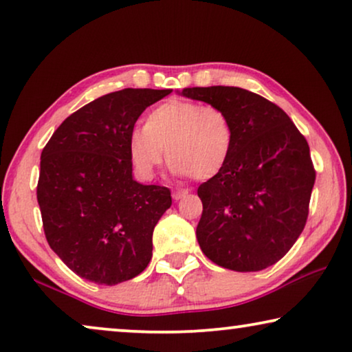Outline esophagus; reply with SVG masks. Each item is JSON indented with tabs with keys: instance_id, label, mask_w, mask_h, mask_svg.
Wrapping results in <instances>:
<instances>
[{
	"instance_id": "34e87169",
	"label": "esophagus",
	"mask_w": 352,
	"mask_h": 352,
	"mask_svg": "<svg viewBox=\"0 0 352 352\" xmlns=\"http://www.w3.org/2000/svg\"><path fill=\"white\" fill-rule=\"evenodd\" d=\"M186 195H188V190H185V188H178V190L172 191V197H174L175 201L182 199V197H185Z\"/></svg>"
}]
</instances>
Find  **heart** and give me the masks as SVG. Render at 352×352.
<instances>
[{
	"instance_id": "heart-1",
	"label": "heart",
	"mask_w": 352,
	"mask_h": 352,
	"mask_svg": "<svg viewBox=\"0 0 352 352\" xmlns=\"http://www.w3.org/2000/svg\"><path fill=\"white\" fill-rule=\"evenodd\" d=\"M234 145L231 121L219 107L170 98L148 113L145 127L127 137V156L142 180H151L167 157L175 175L195 180L220 174Z\"/></svg>"
}]
</instances>
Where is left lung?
<instances>
[{
    "label": "left lung",
    "instance_id": "1",
    "mask_svg": "<svg viewBox=\"0 0 352 352\" xmlns=\"http://www.w3.org/2000/svg\"><path fill=\"white\" fill-rule=\"evenodd\" d=\"M178 94L219 107L234 131L226 166L197 188L201 250L239 273L268 268L292 249L308 219L316 180L308 142L284 110L258 94L230 86Z\"/></svg>",
    "mask_w": 352,
    "mask_h": 352
}]
</instances>
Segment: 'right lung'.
<instances>
[{"instance_id": "right-lung-1", "label": "right lung", "mask_w": 352, "mask_h": 352, "mask_svg": "<svg viewBox=\"0 0 352 352\" xmlns=\"http://www.w3.org/2000/svg\"><path fill=\"white\" fill-rule=\"evenodd\" d=\"M170 89H122L79 108L41 153L36 188L51 249L82 279L116 285L142 273L169 188L133 180L127 137Z\"/></svg>"}]
</instances>
